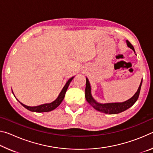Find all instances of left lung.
I'll return each instance as SVG.
<instances>
[{
    "label": "left lung",
    "instance_id": "left-lung-1",
    "mask_svg": "<svg viewBox=\"0 0 153 153\" xmlns=\"http://www.w3.org/2000/svg\"><path fill=\"white\" fill-rule=\"evenodd\" d=\"M127 46H128L129 48L132 49L134 53H135V50H134V46L131 45V43L129 42L128 40H126ZM86 78V90H85V97L87 102L94 107L96 110H97L100 112L104 113L106 114H117L123 112V111L128 109L130 108L134 103H135L137 100H138L140 92L141 86L142 79L141 80L140 84L138 87V89L137 92L134 94L132 97L129 98L126 101H124L122 102H108V103H100L97 102L94 98H93L92 93H91V86H90V82L88 77Z\"/></svg>",
    "mask_w": 153,
    "mask_h": 153
}]
</instances>
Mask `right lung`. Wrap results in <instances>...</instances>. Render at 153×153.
<instances>
[{
	"mask_svg": "<svg viewBox=\"0 0 153 153\" xmlns=\"http://www.w3.org/2000/svg\"><path fill=\"white\" fill-rule=\"evenodd\" d=\"M74 76L71 77V78H69L68 80H67V82H66L65 85L64 87L63 88V89H62V90L61 91L60 94H59L58 97L56 98V99L51 103H46V104L40 105L38 106H35V107H30V106H27L24 104H23L22 102H21L18 100H17L20 102V104L22 105L23 107H24L25 108H27V110L32 111V112H36V113L49 112V111H51L54 109H55V108L61 104V102L63 101V100L64 99L65 95L67 90V88H68V87L69 86V84H70L71 82L72 81V79H74ZM12 92H13V90H12ZM13 95H14V94H13Z\"/></svg>",
	"mask_w": 153,
	"mask_h": 153,
	"instance_id": "right-lung-1",
	"label": "right lung"
}]
</instances>
